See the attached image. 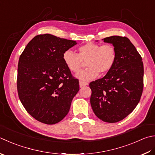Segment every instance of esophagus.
I'll return each instance as SVG.
<instances>
[{
  "label": "esophagus",
  "mask_w": 155,
  "mask_h": 155,
  "mask_svg": "<svg viewBox=\"0 0 155 155\" xmlns=\"http://www.w3.org/2000/svg\"><path fill=\"white\" fill-rule=\"evenodd\" d=\"M87 82H85V81H80V86L81 87H84L85 86H87Z\"/></svg>",
  "instance_id": "esophagus-1"
}]
</instances>
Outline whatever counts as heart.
<instances>
[{
    "label": "heart",
    "instance_id": "b5f03b06",
    "mask_svg": "<svg viewBox=\"0 0 155 155\" xmlns=\"http://www.w3.org/2000/svg\"><path fill=\"white\" fill-rule=\"evenodd\" d=\"M63 59L72 72H78L86 62L87 68L78 73L77 78L83 81H90L97 77L99 73L109 72L117 59V51L111 44L87 42L78 48V53L71 50L64 52Z\"/></svg>",
    "mask_w": 155,
    "mask_h": 155
}]
</instances>
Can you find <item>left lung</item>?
<instances>
[{
	"label": "left lung",
	"mask_w": 155,
	"mask_h": 155,
	"mask_svg": "<svg viewBox=\"0 0 155 155\" xmlns=\"http://www.w3.org/2000/svg\"><path fill=\"white\" fill-rule=\"evenodd\" d=\"M117 51L113 68L103 78L90 82V104L102 121L116 123L132 113L140 100L144 87V65L140 54L126 37L103 39Z\"/></svg>",
	"instance_id": "8db88e82"
}]
</instances>
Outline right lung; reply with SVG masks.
I'll use <instances>...</instances> for the list:
<instances>
[{"instance_id":"add662e5","label":"right lung","mask_w":155,"mask_h":155,"mask_svg":"<svg viewBox=\"0 0 155 155\" xmlns=\"http://www.w3.org/2000/svg\"><path fill=\"white\" fill-rule=\"evenodd\" d=\"M76 44L49 34H40L20 55L17 80L19 98L37 121L55 124L69 113L80 86L64 63L63 54Z\"/></svg>"}]
</instances>
